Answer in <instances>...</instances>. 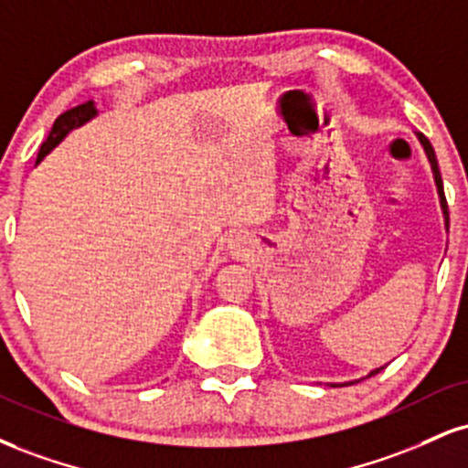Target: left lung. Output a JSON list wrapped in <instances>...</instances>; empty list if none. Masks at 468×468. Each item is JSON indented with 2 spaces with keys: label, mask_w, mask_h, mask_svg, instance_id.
<instances>
[{
  "label": "left lung",
  "mask_w": 468,
  "mask_h": 468,
  "mask_svg": "<svg viewBox=\"0 0 468 468\" xmlns=\"http://www.w3.org/2000/svg\"><path fill=\"white\" fill-rule=\"evenodd\" d=\"M416 137H419V142L423 144V148H425V154H427V159H430V163H431V172H433V178H436L438 196H441V207H442V213H444V222H447V229H449V209H447V198H444V189H442V178H441V170H438L436 152H433L431 144H430V139H427L423 133H419V134H416ZM379 370H381V368H377V370H373V373H370V375H377V373H379ZM370 375H368V377H370Z\"/></svg>",
  "instance_id": "1"
}]
</instances>
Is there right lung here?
Returning <instances> with one entry per match:
<instances>
[{
    "mask_svg": "<svg viewBox=\"0 0 468 468\" xmlns=\"http://www.w3.org/2000/svg\"><path fill=\"white\" fill-rule=\"evenodd\" d=\"M95 112H98V111H95V104L91 102V100H89V102H82V104L73 106V109L65 111L63 115H58V117H56V122H54V126H52V133H49V137L45 139L43 145H41V150H38V156H37V161H41L43 156L48 154V152L52 150L56 144H60V142H63L67 133L73 131V128L82 126L84 122H89V120H91V117L95 115Z\"/></svg>",
    "mask_w": 468,
    "mask_h": 468,
    "instance_id": "1",
    "label": "right lung"
}]
</instances>
